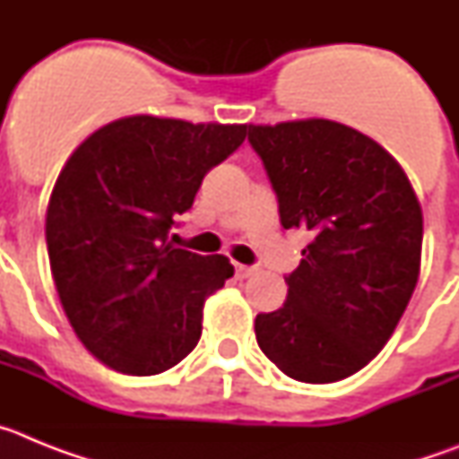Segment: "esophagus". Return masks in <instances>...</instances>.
Returning <instances> with one entry per match:
<instances>
[{"mask_svg":"<svg viewBox=\"0 0 459 459\" xmlns=\"http://www.w3.org/2000/svg\"><path fill=\"white\" fill-rule=\"evenodd\" d=\"M234 271H237V275L238 278H248V275H253L255 271V266H248V264H238V262H234Z\"/></svg>","mask_w":459,"mask_h":459,"instance_id":"esophagus-1","label":"esophagus"}]
</instances>
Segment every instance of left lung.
Segmentation results:
<instances>
[{
	"label": "left lung",
	"mask_w": 459,
	"mask_h": 459,
	"mask_svg": "<svg viewBox=\"0 0 459 459\" xmlns=\"http://www.w3.org/2000/svg\"><path fill=\"white\" fill-rule=\"evenodd\" d=\"M285 230L310 243L287 301L255 319L259 350L306 384L366 368L388 342L419 282L423 213L395 158L328 119L248 126Z\"/></svg>",
	"instance_id": "obj_1"
}]
</instances>
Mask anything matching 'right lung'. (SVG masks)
Listing matches in <instances>:
<instances>
[{
	"instance_id": "1",
	"label": "right lung",
	"mask_w": 459,
	"mask_h": 459,
	"mask_svg": "<svg viewBox=\"0 0 459 459\" xmlns=\"http://www.w3.org/2000/svg\"><path fill=\"white\" fill-rule=\"evenodd\" d=\"M246 131L124 117L64 165L46 216L52 278L80 342L112 370L158 375L195 350L204 301L234 266L225 255L174 248L168 234Z\"/></svg>"
}]
</instances>
